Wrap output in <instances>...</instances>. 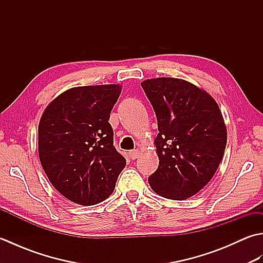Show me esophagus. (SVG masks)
I'll return each instance as SVG.
<instances>
[{
	"label": "esophagus",
	"instance_id": "esophagus-1",
	"mask_svg": "<svg viewBox=\"0 0 263 263\" xmlns=\"http://www.w3.org/2000/svg\"><path fill=\"white\" fill-rule=\"evenodd\" d=\"M139 155H140V152H139V150H137V149L136 150H131V152L128 153V156H130V158L133 159V160L137 159L139 157Z\"/></svg>",
	"mask_w": 263,
	"mask_h": 263
}]
</instances>
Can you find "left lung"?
Returning <instances> with one entry per match:
<instances>
[{
	"instance_id": "1",
	"label": "left lung",
	"mask_w": 263,
	"mask_h": 263,
	"mask_svg": "<svg viewBox=\"0 0 263 263\" xmlns=\"http://www.w3.org/2000/svg\"><path fill=\"white\" fill-rule=\"evenodd\" d=\"M158 122V168L148 177L154 191L185 200L210 182L225 153L227 130L210 95L177 78L141 82Z\"/></svg>"
}]
</instances>
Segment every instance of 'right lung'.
<instances>
[{
    "mask_svg": "<svg viewBox=\"0 0 263 263\" xmlns=\"http://www.w3.org/2000/svg\"><path fill=\"white\" fill-rule=\"evenodd\" d=\"M121 90L120 85L71 88L39 121V160L52 185L72 202L93 205L107 199L126 165L108 123Z\"/></svg>",
    "mask_w": 263,
    "mask_h": 263,
    "instance_id": "1",
    "label": "right lung"
}]
</instances>
